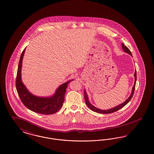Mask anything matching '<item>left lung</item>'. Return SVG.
Segmentation results:
<instances>
[{
  "label": "left lung",
  "mask_w": 154,
  "mask_h": 154,
  "mask_svg": "<svg viewBox=\"0 0 154 154\" xmlns=\"http://www.w3.org/2000/svg\"><path fill=\"white\" fill-rule=\"evenodd\" d=\"M122 49H123V51H124V52H125V53L129 54V55H132L131 52L130 51L129 49H128L125 45H124L123 43H122ZM134 77H135V83H134V85L132 87V89L131 93L129 97L122 104L119 105H117L116 106H115V107H114V108H112L109 109H108V110H101V109H100L97 108L96 107L94 106L92 104H91V103L89 102V99H88V94H87V93H86V91L84 90V97H85V101L86 104L87 105V106H88L92 111H94V112H97V113H102V114L111 113H113V112H116V111L120 109L121 108H122L123 107H124L125 105L129 103V101L131 100V99H132V96H133V95H134V93L135 88L136 82V70H135V72Z\"/></svg>",
  "instance_id": "8db88e82"
}]
</instances>
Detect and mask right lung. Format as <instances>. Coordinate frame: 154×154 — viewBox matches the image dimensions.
Here are the masks:
<instances>
[{
	"instance_id": "right-lung-1",
	"label": "right lung",
	"mask_w": 154,
	"mask_h": 154,
	"mask_svg": "<svg viewBox=\"0 0 154 154\" xmlns=\"http://www.w3.org/2000/svg\"><path fill=\"white\" fill-rule=\"evenodd\" d=\"M25 50L26 48L20 58L16 79V88L19 96L25 106L32 112L43 115L54 114L61 108L68 84L73 80H69L62 84L51 96L38 97L32 94L23 84L21 78V69Z\"/></svg>"
}]
</instances>
